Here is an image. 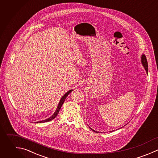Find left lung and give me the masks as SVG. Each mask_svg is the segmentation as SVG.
<instances>
[{"label": "left lung", "instance_id": "left-lung-1", "mask_svg": "<svg viewBox=\"0 0 158 158\" xmlns=\"http://www.w3.org/2000/svg\"><path fill=\"white\" fill-rule=\"evenodd\" d=\"M141 62H142V64H143V65L144 66V69H145L146 72L148 73V62H147V59H146V56H145L144 54L142 55V57H141ZM91 129H92V128H91ZM92 130L94 131V132L98 133V131H95V130H93V129H92Z\"/></svg>", "mask_w": 158, "mask_h": 158}]
</instances>
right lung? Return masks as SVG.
Listing matches in <instances>:
<instances>
[{
    "label": "right lung",
    "instance_id": "right-lung-1",
    "mask_svg": "<svg viewBox=\"0 0 158 158\" xmlns=\"http://www.w3.org/2000/svg\"><path fill=\"white\" fill-rule=\"evenodd\" d=\"M72 91V90H70L69 91H68L67 93H65V94H64V96L61 98V99H60V102H59V105H58V106H57V109H56V112H54V114L51 117H49V118H48V119H46V120H42V121H40V122H37L36 123H43V122H49V121H51V120H53L57 115V114H59V110H60V108H61V107H62V104H63V103L64 102V101H65V99H66V98H67V96L71 93Z\"/></svg>",
    "mask_w": 158,
    "mask_h": 158
}]
</instances>
